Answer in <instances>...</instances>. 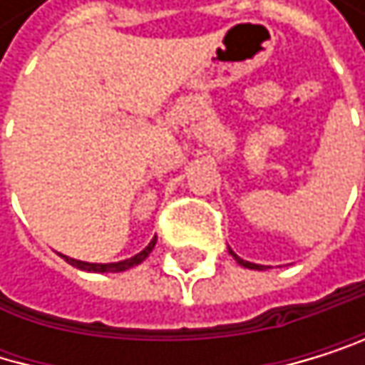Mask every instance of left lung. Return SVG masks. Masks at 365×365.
<instances>
[{"label":"left lung","instance_id":"1","mask_svg":"<svg viewBox=\"0 0 365 365\" xmlns=\"http://www.w3.org/2000/svg\"><path fill=\"white\" fill-rule=\"evenodd\" d=\"M230 254L234 256V260L238 262V264H241V267H247V269H262V264H256V262H250V260H243L241 256H236L232 250H230Z\"/></svg>","mask_w":365,"mask_h":365}]
</instances>
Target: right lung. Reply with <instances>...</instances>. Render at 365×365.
Instances as JSON below:
<instances>
[{
    "label": "right lung",
    "instance_id": "1",
    "mask_svg": "<svg viewBox=\"0 0 365 365\" xmlns=\"http://www.w3.org/2000/svg\"><path fill=\"white\" fill-rule=\"evenodd\" d=\"M155 243H158V238H153V241L140 252V254H135V256H131V258H127V260H120V262H85V260H74V258H69V256H63L72 267H76V269H83V272H96V274H107V272H127V269H131V267H135V264H140L150 252H153V247H155Z\"/></svg>",
    "mask_w": 365,
    "mask_h": 365
}]
</instances>
